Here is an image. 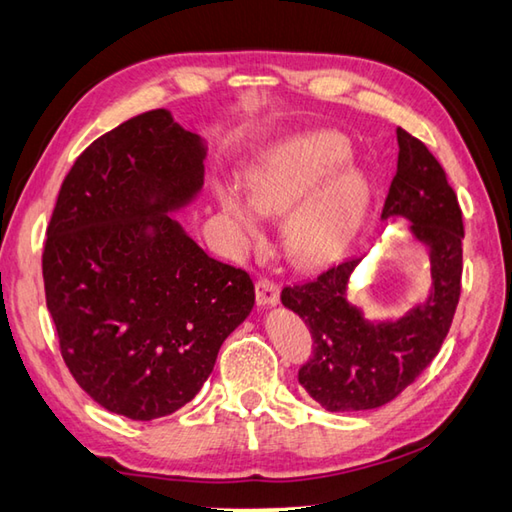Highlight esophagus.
<instances>
[{
    "label": "esophagus",
    "instance_id": "obj_1",
    "mask_svg": "<svg viewBox=\"0 0 512 512\" xmlns=\"http://www.w3.org/2000/svg\"><path fill=\"white\" fill-rule=\"evenodd\" d=\"M255 295L259 306H275L280 302V284L268 280V277H259L255 284Z\"/></svg>",
    "mask_w": 512,
    "mask_h": 512
}]
</instances>
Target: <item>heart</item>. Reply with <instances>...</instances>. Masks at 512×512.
<instances>
[{
	"mask_svg": "<svg viewBox=\"0 0 512 512\" xmlns=\"http://www.w3.org/2000/svg\"><path fill=\"white\" fill-rule=\"evenodd\" d=\"M347 156L345 138L333 132L306 134L273 147L244 172L248 201L237 190L217 188V203L248 244L262 239V217L288 213L282 246L293 264L324 266L338 259L365 215L369 188L353 167L333 170Z\"/></svg>",
	"mask_w": 512,
	"mask_h": 512,
	"instance_id": "1",
	"label": "heart"
}]
</instances>
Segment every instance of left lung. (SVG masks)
<instances>
[{"mask_svg": "<svg viewBox=\"0 0 512 512\" xmlns=\"http://www.w3.org/2000/svg\"><path fill=\"white\" fill-rule=\"evenodd\" d=\"M398 165L383 219L405 217L430 250L432 291L396 322H369L347 300V284L362 257L345 259L306 284L284 286L282 304L300 315L313 356L297 380L329 412L376 410L423 374L439 353L457 311L463 271V219L441 163L427 147L396 129Z\"/></svg>", "mask_w": 512, "mask_h": 512, "instance_id": "obj_1", "label": "left lung"}]
</instances>
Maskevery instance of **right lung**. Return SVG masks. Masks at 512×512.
<instances>
[{"label":"right lung","mask_w":512,"mask_h":512,"mask_svg":"<svg viewBox=\"0 0 512 512\" xmlns=\"http://www.w3.org/2000/svg\"><path fill=\"white\" fill-rule=\"evenodd\" d=\"M206 145L154 109L96 138L46 228V306L71 376L105 410L152 421L190 403L255 304L250 275L170 212L203 188Z\"/></svg>","instance_id":"1"}]
</instances>
